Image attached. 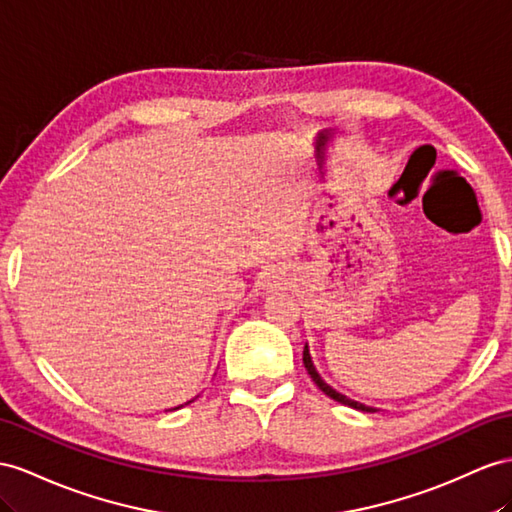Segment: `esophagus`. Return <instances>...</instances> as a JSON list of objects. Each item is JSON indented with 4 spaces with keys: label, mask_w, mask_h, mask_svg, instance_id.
I'll return each instance as SVG.
<instances>
[{
    "label": "esophagus",
    "mask_w": 512,
    "mask_h": 512,
    "mask_svg": "<svg viewBox=\"0 0 512 512\" xmlns=\"http://www.w3.org/2000/svg\"><path fill=\"white\" fill-rule=\"evenodd\" d=\"M264 285H266V287L283 285V270H279V268H268L266 274H264Z\"/></svg>",
    "instance_id": "esophagus-1"
}]
</instances>
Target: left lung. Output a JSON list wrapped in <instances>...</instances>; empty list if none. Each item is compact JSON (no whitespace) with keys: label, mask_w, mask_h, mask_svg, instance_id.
<instances>
[{"label":"left lung","mask_w":512,"mask_h":512,"mask_svg":"<svg viewBox=\"0 0 512 512\" xmlns=\"http://www.w3.org/2000/svg\"><path fill=\"white\" fill-rule=\"evenodd\" d=\"M303 363H305V368H307V372H309V376L313 378V383L318 385V389H322L326 396L329 398H333L335 402H339V404H346V406H352V409H359V411H365V413H374L376 409L374 406H365V404H361V402H355V400H350V398H346V396H342V393L339 391H335L333 387H329L326 385L322 378H320V374L316 372V368H313V361H311V355H309V348L305 346V350H303Z\"/></svg>","instance_id":"left-lung-1"}]
</instances>
